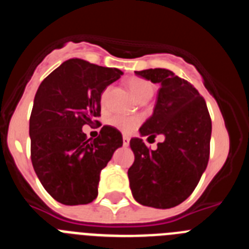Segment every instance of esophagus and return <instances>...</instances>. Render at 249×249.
<instances>
[{"mask_svg":"<svg viewBox=\"0 0 249 249\" xmlns=\"http://www.w3.org/2000/svg\"><path fill=\"white\" fill-rule=\"evenodd\" d=\"M129 144V137L128 136H123V146H128Z\"/></svg>","mask_w":249,"mask_h":249,"instance_id":"1","label":"esophagus"}]
</instances>
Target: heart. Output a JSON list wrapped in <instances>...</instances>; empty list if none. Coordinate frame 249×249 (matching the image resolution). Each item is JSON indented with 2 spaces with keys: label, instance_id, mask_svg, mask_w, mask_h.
I'll return each mask as SVG.
<instances>
[{
  "label": "heart",
  "instance_id": "heart-1",
  "mask_svg": "<svg viewBox=\"0 0 249 249\" xmlns=\"http://www.w3.org/2000/svg\"><path fill=\"white\" fill-rule=\"evenodd\" d=\"M127 87L131 91V93L136 97V100L148 101L155 93V87L148 80L141 78V77H131L127 80ZM108 89L103 92L102 101H105ZM142 122L141 116H122V114H114L108 120L109 126L114 127L116 129L121 131L122 133L129 135L135 131Z\"/></svg>",
  "mask_w": 249,
  "mask_h": 249
}]
</instances>
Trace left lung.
Here are the masks:
<instances>
[{
	"label": "left lung",
	"mask_w": 249,
	"mask_h": 249,
	"mask_svg": "<svg viewBox=\"0 0 249 249\" xmlns=\"http://www.w3.org/2000/svg\"><path fill=\"white\" fill-rule=\"evenodd\" d=\"M136 74L160 83L153 114L141 135H163L164 141L152 151L141 138H132L129 187L138 203L172 208L192 195L208 164L212 121L198 91L172 71L151 68Z\"/></svg>",
	"instance_id": "obj_1"
}]
</instances>
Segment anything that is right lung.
I'll return each mask as SVG.
<instances>
[{"instance_id":"add662e5","label":"right lung","mask_w":249,"mask_h":249,"mask_svg":"<svg viewBox=\"0 0 249 249\" xmlns=\"http://www.w3.org/2000/svg\"><path fill=\"white\" fill-rule=\"evenodd\" d=\"M122 72L80 58L68 59L39 85L30 117L31 160L45 190L67 206L87 204L98 195L100 173L122 146V135L103 126L87 140L85 124L98 123L101 94Z\"/></svg>"}]
</instances>
